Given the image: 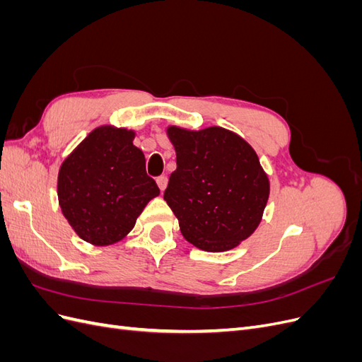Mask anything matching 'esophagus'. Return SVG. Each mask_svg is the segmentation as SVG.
Masks as SVG:
<instances>
[{
    "label": "esophagus",
    "mask_w": 362,
    "mask_h": 362,
    "mask_svg": "<svg viewBox=\"0 0 362 362\" xmlns=\"http://www.w3.org/2000/svg\"><path fill=\"white\" fill-rule=\"evenodd\" d=\"M156 182H157V185H158V189H160L161 192H164V189H166V185H168V178H166V177H158V178L156 180Z\"/></svg>",
    "instance_id": "esophagus-1"
}]
</instances>
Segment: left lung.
<instances>
[{
  "instance_id": "8db88e82",
  "label": "left lung",
  "mask_w": 362,
  "mask_h": 362,
  "mask_svg": "<svg viewBox=\"0 0 362 362\" xmlns=\"http://www.w3.org/2000/svg\"><path fill=\"white\" fill-rule=\"evenodd\" d=\"M177 154L164 201L184 238L202 250L235 247L255 231L269 199V178L255 151L233 131L169 127Z\"/></svg>"
}]
</instances>
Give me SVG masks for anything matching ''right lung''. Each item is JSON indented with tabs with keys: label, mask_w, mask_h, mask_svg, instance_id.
I'll use <instances>...</instances> for the list:
<instances>
[{
	"label": "right lung",
	"mask_w": 362,
	"mask_h": 362,
	"mask_svg": "<svg viewBox=\"0 0 362 362\" xmlns=\"http://www.w3.org/2000/svg\"><path fill=\"white\" fill-rule=\"evenodd\" d=\"M133 139L134 131L125 128H96L59 170L62 213L87 243L107 246L122 240L146 204L160 194Z\"/></svg>",
	"instance_id": "obj_1"
}]
</instances>
